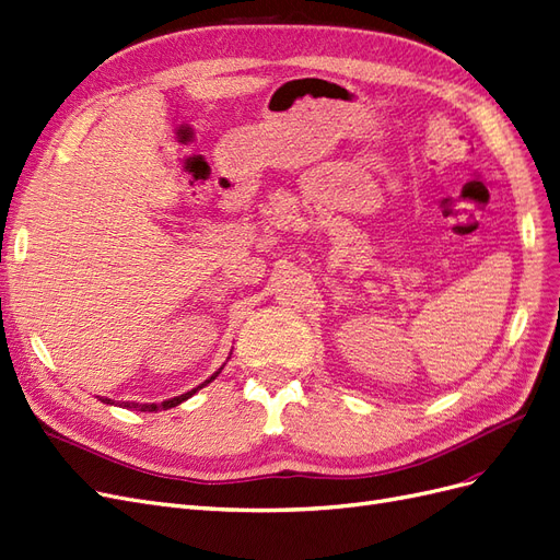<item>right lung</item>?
I'll return each instance as SVG.
<instances>
[{"instance_id": "obj_1", "label": "right lung", "mask_w": 560, "mask_h": 560, "mask_svg": "<svg viewBox=\"0 0 560 560\" xmlns=\"http://www.w3.org/2000/svg\"><path fill=\"white\" fill-rule=\"evenodd\" d=\"M222 373V369L218 371V373H213V375H210L203 384H199V387L197 389H191V392H187V394H180V396H176V398H168V400H164V402H122L125 405V408H137V410H141V412H158V410H168V408H176V405H180L183 400H187V398H191V396H195L199 389H203L206 387V384H210V382H213L218 375ZM102 402H113L110 398H100Z\"/></svg>"}]
</instances>
